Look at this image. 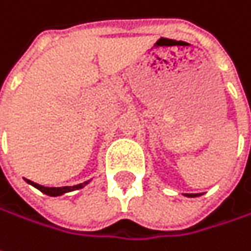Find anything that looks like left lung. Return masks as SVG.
Segmentation results:
<instances>
[{
  "label": "left lung",
  "instance_id": "1",
  "mask_svg": "<svg viewBox=\"0 0 251 251\" xmlns=\"http://www.w3.org/2000/svg\"><path fill=\"white\" fill-rule=\"evenodd\" d=\"M185 197H200L201 194H184Z\"/></svg>",
  "mask_w": 251,
  "mask_h": 251
}]
</instances>
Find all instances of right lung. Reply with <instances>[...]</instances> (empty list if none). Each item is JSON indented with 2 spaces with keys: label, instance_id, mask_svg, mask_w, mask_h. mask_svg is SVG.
I'll return each instance as SVG.
<instances>
[{
  "label": "right lung",
  "instance_id": "obj_1",
  "mask_svg": "<svg viewBox=\"0 0 251 251\" xmlns=\"http://www.w3.org/2000/svg\"><path fill=\"white\" fill-rule=\"evenodd\" d=\"M30 185H33L35 187L37 190H40L43 194H47V195H50V197H58V195H63V194L66 193H70V191H76V190H80V188H83V187H86L89 182H90V179L89 181H84V182H81V184H77V185H73V187H44V185H40V184H35L33 181H30V179H25Z\"/></svg>",
  "mask_w": 251,
  "mask_h": 251
}]
</instances>
